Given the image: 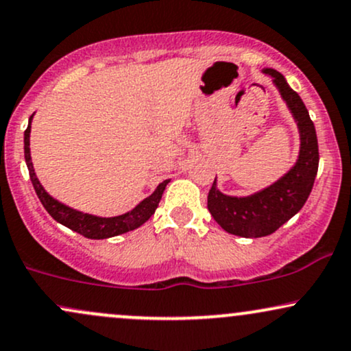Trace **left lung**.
<instances>
[{"instance_id": "left-lung-1", "label": "left lung", "mask_w": 351, "mask_h": 351, "mask_svg": "<svg viewBox=\"0 0 351 351\" xmlns=\"http://www.w3.org/2000/svg\"><path fill=\"white\" fill-rule=\"evenodd\" d=\"M264 74L274 79L295 119L300 134V153L297 163L280 180L245 198L223 195L216 188L215 178L208 195L209 213L224 231L241 237L269 236L295 216L312 191L318 170L317 134L307 107L280 72L264 69Z\"/></svg>"}]
</instances>
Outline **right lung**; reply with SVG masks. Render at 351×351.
<instances>
[{"label":"right lung","instance_id":"1","mask_svg":"<svg viewBox=\"0 0 351 351\" xmlns=\"http://www.w3.org/2000/svg\"><path fill=\"white\" fill-rule=\"evenodd\" d=\"M33 119V115H31ZM31 119L29 125H27L26 132H24V160H26L27 170H29V178L33 181V186L36 189V195L41 199L43 206L46 208V211L54 217L58 223L62 226L72 229V231L79 232L87 239H107V237H114L123 232L134 231V229L140 228L143 223H147L150 219L155 209L158 208L160 199L167 188L168 180H165L163 183H160L156 186L155 191L152 193L148 198H145L142 203L136 204L132 211L125 213V215L114 216V217H99L94 215H87V213L77 211V209H72L66 204L59 203L58 199H54L52 196L47 195L46 189L43 188V184L39 183V180L36 178V173L33 168V162H31V152H29V134H31Z\"/></svg>","mask_w":351,"mask_h":351}]
</instances>
